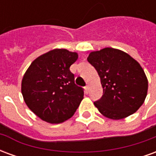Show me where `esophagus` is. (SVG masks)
Wrapping results in <instances>:
<instances>
[{
    "instance_id": "obj_1",
    "label": "esophagus",
    "mask_w": 156,
    "mask_h": 156,
    "mask_svg": "<svg viewBox=\"0 0 156 156\" xmlns=\"http://www.w3.org/2000/svg\"><path fill=\"white\" fill-rule=\"evenodd\" d=\"M84 89L85 92H86V94H88V91H89V87H88V85H86V86H85Z\"/></svg>"
}]
</instances>
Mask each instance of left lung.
<instances>
[{
	"label": "left lung",
	"instance_id": "left-lung-1",
	"mask_svg": "<svg viewBox=\"0 0 156 156\" xmlns=\"http://www.w3.org/2000/svg\"><path fill=\"white\" fill-rule=\"evenodd\" d=\"M101 80L103 95L94 102L105 117L121 119L133 115L143 105L148 80L137 61L120 50L106 48L92 51L87 58Z\"/></svg>",
	"mask_w": 156,
	"mask_h": 156
}]
</instances>
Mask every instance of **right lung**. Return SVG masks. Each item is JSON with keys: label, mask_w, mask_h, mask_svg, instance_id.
Masks as SVG:
<instances>
[{"label": "right lung", "mask_w": 156, "mask_h": 156, "mask_svg": "<svg viewBox=\"0 0 156 156\" xmlns=\"http://www.w3.org/2000/svg\"><path fill=\"white\" fill-rule=\"evenodd\" d=\"M78 54L54 49L32 62L23 76L24 101L42 120L59 124L74 115L83 98V88L75 84L70 66Z\"/></svg>", "instance_id": "right-lung-1"}]
</instances>
